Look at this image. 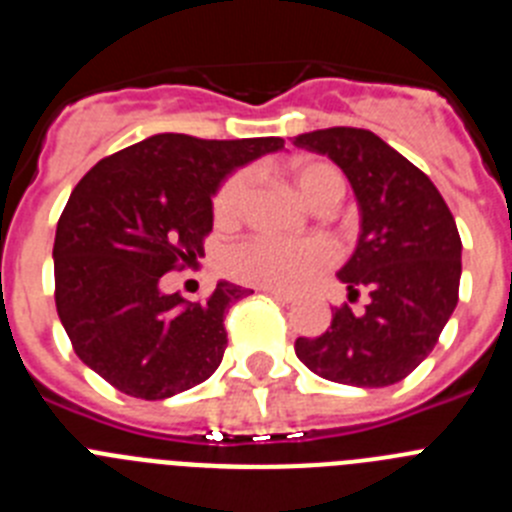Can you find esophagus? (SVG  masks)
Masks as SVG:
<instances>
[{"label":"esophagus","mask_w":512,"mask_h":512,"mask_svg":"<svg viewBox=\"0 0 512 512\" xmlns=\"http://www.w3.org/2000/svg\"><path fill=\"white\" fill-rule=\"evenodd\" d=\"M264 292L269 297H274V300H277V302H284V305H289V302H295V295H289V292H279V289H266V287H264Z\"/></svg>","instance_id":"34e87169"}]
</instances>
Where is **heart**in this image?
I'll list each match as a JSON object with an SVG mask.
<instances>
[{"mask_svg": "<svg viewBox=\"0 0 512 512\" xmlns=\"http://www.w3.org/2000/svg\"><path fill=\"white\" fill-rule=\"evenodd\" d=\"M287 174L297 187L302 200L315 212L336 210L346 197V179L341 171L328 161L302 158L287 166ZM248 192H251V174L238 169L217 187L212 197V217L220 228H230L243 217ZM333 264V251L328 243L318 238L307 241H274L269 235H251L233 243L223 253V269L235 282L256 284V287L295 292L315 279L320 271Z\"/></svg>", "mask_w": 512, "mask_h": 512, "instance_id": "heart-1", "label": "heart"}]
</instances>
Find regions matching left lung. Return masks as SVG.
I'll return each instance as SVG.
<instances>
[{
  "label": "left lung",
  "instance_id": "8db88e82",
  "mask_svg": "<svg viewBox=\"0 0 512 512\" xmlns=\"http://www.w3.org/2000/svg\"><path fill=\"white\" fill-rule=\"evenodd\" d=\"M295 146L336 161L354 187L361 235L338 271L348 300L369 295L361 315L343 302L318 338H297L295 354L318 377L387 387L431 354L459 302L461 238L436 184L372 130L328 128Z\"/></svg>",
  "mask_w": 512,
  "mask_h": 512
}]
</instances>
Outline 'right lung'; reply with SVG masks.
Segmentation results:
<instances>
[{
	"label": "right lung",
	"mask_w": 512,
	"mask_h": 512,
	"mask_svg": "<svg viewBox=\"0 0 512 512\" xmlns=\"http://www.w3.org/2000/svg\"><path fill=\"white\" fill-rule=\"evenodd\" d=\"M279 148L282 138L161 133L81 176L53 243L56 310L76 356L115 390L164 400L215 374L228 346L225 312L248 289L220 282L189 302L158 282L205 256L225 174Z\"/></svg>",
	"instance_id": "1"
}]
</instances>
